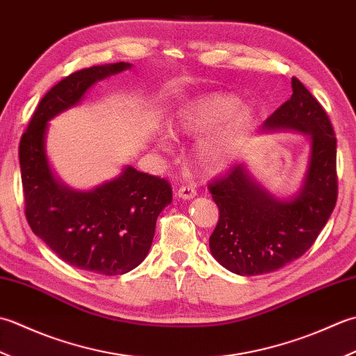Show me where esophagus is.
Segmentation results:
<instances>
[{
    "instance_id": "esophagus-1",
    "label": "esophagus",
    "mask_w": 356,
    "mask_h": 356,
    "mask_svg": "<svg viewBox=\"0 0 356 356\" xmlns=\"http://www.w3.org/2000/svg\"><path fill=\"white\" fill-rule=\"evenodd\" d=\"M177 197L183 198V200H191V198L197 197V191H195L193 186H183V187L178 188Z\"/></svg>"
}]
</instances>
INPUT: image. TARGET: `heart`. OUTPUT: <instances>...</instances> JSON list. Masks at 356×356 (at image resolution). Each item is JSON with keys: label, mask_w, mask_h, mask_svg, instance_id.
<instances>
[{"label": "heart", "mask_w": 356, "mask_h": 356, "mask_svg": "<svg viewBox=\"0 0 356 356\" xmlns=\"http://www.w3.org/2000/svg\"><path fill=\"white\" fill-rule=\"evenodd\" d=\"M257 120L252 106H241V99L230 93H212L184 106L178 112L172 130L175 134L200 136L224 127L218 132L202 140L195 158L209 173L226 169L235 155L236 144L249 132ZM164 146V141L161 143Z\"/></svg>", "instance_id": "heart-1"}]
</instances>
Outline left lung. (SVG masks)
I'll return each instance as SVG.
<instances>
[{
	"mask_svg": "<svg viewBox=\"0 0 356 356\" xmlns=\"http://www.w3.org/2000/svg\"><path fill=\"white\" fill-rule=\"evenodd\" d=\"M293 93L264 121L266 132L295 130L309 136L302 186L278 200L236 164L209 184L220 220L209 238L213 258L227 270L253 277L281 269L304 255L330 218L338 198L337 138L327 113L298 78Z\"/></svg>",
	"mask_w": 356,
	"mask_h": 356,
	"instance_id": "obj_1",
	"label": "left lung"
}]
</instances>
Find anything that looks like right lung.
I'll return each instance as SVG.
<instances>
[{
    "mask_svg": "<svg viewBox=\"0 0 356 356\" xmlns=\"http://www.w3.org/2000/svg\"><path fill=\"white\" fill-rule=\"evenodd\" d=\"M113 63L74 72L42 99L19 141L26 218L32 232L67 264L99 275H122L143 263L158 215L172 202L164 178L126 165L120 177L81 192L58 179L46 155L47 122L76 106L90 87L130 69Z\"/></svg>",
    "mask_w": 356,
    "mask_h": 356,
    "instance_id": "obj_1",
    "label": "right lung"
}]
</instances>
